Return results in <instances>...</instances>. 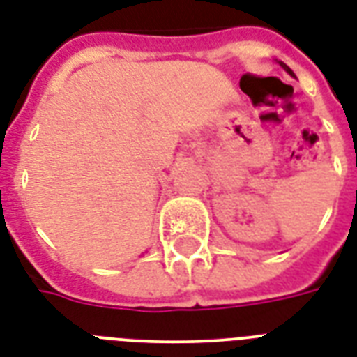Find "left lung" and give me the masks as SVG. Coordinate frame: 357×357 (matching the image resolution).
Returning a JSON list of instances; mask_svg holds the SVG:
<instances>
[{
    "label": "left lung",
    "instance_id": "left-lung-1",
    "mask_svg": "<svg viewBox=\"0 0 357 357\" xmlns=\"http://www.w3.org/2000/svg\"><path fill=\"white\" fill-rule=\"evenodd\" d=\"M281 66H284V68H287V65H283V63H281ZM287 70H289V68H287ZM289 73H291V70H289Z\"/></svg>",
    "mask_w": 357,
    "mask_h": 357
}]
</instances>
